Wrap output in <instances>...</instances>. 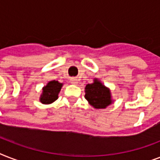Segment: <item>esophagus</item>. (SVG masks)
Wrapping results in <instances>:
<instances>
[{"instance_id": "esophagus-1", "label": "esophagus", "mask_w": 160, "mask_h": 160, "mask_svg": "<svg viewBox=\"0 0 160 160\" xmlns=\"http://www.w3.org/2000/svg\"><path fill=\"white\" fill-rule=\"evenodd\" d=\"M70 83L73 84V85H77V79H75V78H71V79H70Z\"/></svg>"}]
</instances>
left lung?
I'll list each match as a JSON object with an SVG mask.
<instances>
[{
    "mask_svg": "<svg viewBox=\"0 0 160 160\" xmlns=\"http://www.w3.org/2000/svg\"><path fill=\"white\" fill-rule=\"evenodd\" d=\"M85 90V98L95 109H105L113 102L109 88L105 87L98 79H95L92 84H88Z\"/></svg>",
    "mask_w": 160,
    "mask_h": 160,
    "instance_id": "obj_1",
    "label": "left lung"
}]
</instances>
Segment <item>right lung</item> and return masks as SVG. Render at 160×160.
<instances>
[{
  "label": "right lung",
  "instance_id": "obj_1",
  "mask_svg": "<svg viewBox=\"0 0 160 160\" xmlns=\"http://www.w3.org/2000/svg\"><path fill=\"white\" fill-rule=\"evenodd\" d=\"M62 85L63 84L58 82L57 80L50 81L42 89V94L40 98V101L45 105L53 103L58 99V95L61 90Z\"/></svg>",
  "mask_w": 160,
  "mask_h": 160
}]
</instances>
